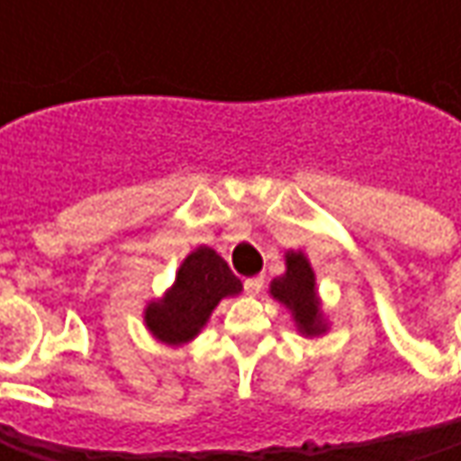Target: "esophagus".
Segmentation results:
<instances>
[{"mask_svg": "<svg viewBox=\"0 0 461 461\" xmlns=\"http://www.w3.org/2000/svg\"><path fill=\"white\" fill-rule=\"evenodd\" d=\"M243 290H246V294H258L264 290V276H249V279H243Z\"/></svg>", "mask_w": 461, "mask_h": 461, "instance_id": "34e87169", "label": "esophagus"}]
</instances>
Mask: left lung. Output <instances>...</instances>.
<instances>
[{
	"mask_svg": "<svg viewBox=\"0 0 461 461\" xmlns=\"http://www.w3.org/2000/svg\"><path fill=\"white\" fill-rule=\"evenodd\" d=\"M272 294L293 310L297 328L303 333L315 336L326 330L315 297V275L303 254H287V272L272 282Z\"/></svg>",
	"mask_w": 461,
	"mask_h": 461,
	"instance_id": "obj_1",
	"label": "left lung"
}]
</instances>
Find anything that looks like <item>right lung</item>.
<instances>
[{
	"mask_svg": "<svg viewBox=\"0 0 461 461\" xmlns=\"http://www.w3.org/2000/svg\"><path fill=\"white\" fill-rule=\"evenodd\" d=\"M240 293V279L212 249H197L185 258L164 300L146 308V326L164 344H185L200 333L212 308Z\"/></svg>",
	"mask_w": 461,
	"mask_h": 461,
	"instance_id": "1",
	"label": "right lung"
}]
</instances>
